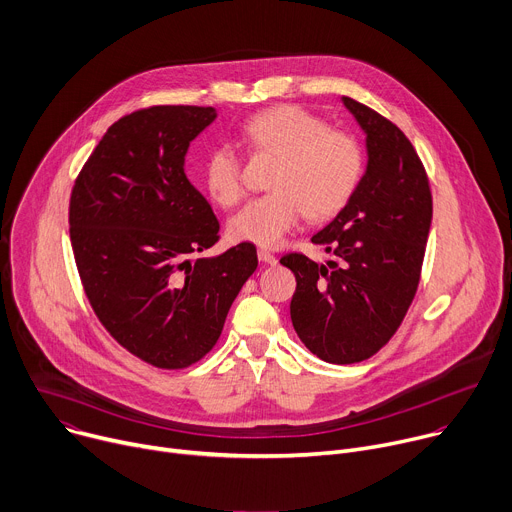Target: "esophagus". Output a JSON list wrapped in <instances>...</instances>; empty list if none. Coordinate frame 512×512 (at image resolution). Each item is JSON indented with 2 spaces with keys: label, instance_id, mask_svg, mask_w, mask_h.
<instances>
[{
  "label": "esophagus",
  "instance_id": "obj_1",
  "mask_svg": "<svg viewBox=\"0 0 512 512\" xmlns=\"http://www.w3.org/2000/svg\"><path fill=\"white\" fill-rule=\"evenodd\" d=\"M257 255H259V261L265 263V265H275L277 263V257L273 253H269L267 249H259Z\"/></svg>",
  "mask_w": 512,
  "mask_h": 512
}]
</instances>
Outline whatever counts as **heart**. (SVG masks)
Wrapping results in <instances>:
<instances>
[{
  "label": "heart",
  "mask_w": 512,
  "mask_h": 512,
  "mask_svg": "<svg viewBox=\"0 0 512 512\" xmlns=\"http://www.w3.org/2000/svg\"><path fill=\"white\" fill-rule=\"evenodd\" d=\"M243 136L257 155L277 157L269 175V194L249 202L228 224L232 239L277 247L304 214L312 220L341 212L355 194L363 173L357 138L329 128L312 112L282 104L253 114ZM204 181L214 202L224 208L245 198V173L239 155L226 145L210 151Z\"/></svg>",
  "instance_id": "1"
}]
</instances>
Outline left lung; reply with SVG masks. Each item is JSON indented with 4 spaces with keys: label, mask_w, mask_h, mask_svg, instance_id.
I'll use <instances>...</instances> for the list:
<instances>
[{
    "label": "left lung",
    "mask_w": 512,
    "mask_h": 512,
    "mask_svg": "<svg viewBox=\"0 0 512 512\" xmlns=\"http://www.w3.org/2000/svg\"><path fill=\"white\" fill-rule=\"evenodd\" d=\"M343 104L367 134V171L337 218L312 237L335 255L280 259L296 275L290 314L300 341L322 361L359 363L400 329L421 282L433 218L429 175L406 134L353 98Z\"/></svg>",
    "instance_id": "obj_1"
}]
</instances>
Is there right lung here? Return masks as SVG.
<instances>
[{"instance_id": "obj_1", "label": "right lung", "mask_w": 512, "mask_h": 512, "mask_svg": "<svg viewBox=\"0 0 512 512\" xmlns=\"http://www.w3.org/2000/svg\"><path fill=\"white\" fill-rule=\"evenodd\" d=\"M214 108L151 106L114 122L81 167L69 237L83 292L104 329L134 357L183 369L206 357L243 284L253 243L190 261L220 224L185 177L190 143Z\"/></svg>"}]
</instances>
